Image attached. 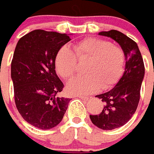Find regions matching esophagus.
I'll return each instance as SVG.
<instances>
[{
	"label": "esophagus",
	"instance_id": "34e87169",
	"mask_svg": "<svg viewBox=\"0 0 154 154\" xmlns=\"http://www.w3.org/2000/svg\"><path fill=\"white\" fill-rule=\"evenodd\" d=\"M78 97L81 98V99H83V100H88L89 99V97H83V96H78Z\"/></svg>",
	"mask_w": 154,
	"mask_h": 154
}]
</instances>
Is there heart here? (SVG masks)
<instances>
[{"mask_svg": "<svg viewBox=\"0 0 154 154\" xmlns=\"http://www.w3.org/2000/svg\"><path fill=\"white\" fill-rule=\"evenodd\" d=\"M72 50L62 47L55 57V68L60 77L69 80L76 72L77 61L88 59L86 75L75 77L67 85L70 93L82 95L107 89L122 74L125 54L121 47L107 40L85 38L72 45Z\"/></svg>", "mask_w": 154, "mask_h": 154, "instance_id": "obj_1", "label": "heart"}]
</instances>
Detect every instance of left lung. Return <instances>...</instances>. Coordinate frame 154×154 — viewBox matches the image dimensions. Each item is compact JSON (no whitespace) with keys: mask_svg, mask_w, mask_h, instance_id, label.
<instances>
[{"mask_svg":"<svg viewBox=\"0 0 154 154\" xmlns=\"http://www.w3.org/2000/svg\"><path fill=\"white\" fill-rule=\"evenodd\" d=\"M111 37L124 51L125 72L117 85L109 92L96 97L102 99L104 107L99 114L90 115L92 122L103 130L122 127L135 113L140 99L142 82L144 77V63L137 43L117 30L100 32Z\"/></svg>","mask_w":154,"mask_h":154,"instance_id":"obj_1","label":"left lung"}]
</instances>
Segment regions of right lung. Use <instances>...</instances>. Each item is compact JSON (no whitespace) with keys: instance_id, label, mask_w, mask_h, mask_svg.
<instances>
[{"instance_id":"obj_1","label":"right lung","mask_w":154,"mask_h":154,"mask_svg":"<svg viewBox=\"0 0 154 154\" xmlns=\"http://www.w3.org/2000/svg\"><path fill=\"white\" fill-rule=\"evenodd\" d=\"M56 32L35 30L18 41L11 61L15 103L25 121L40 129L59 124L70 98L59 97L64 88L55 71V57L70 41Z\"/></svg>"}]
</instances>
